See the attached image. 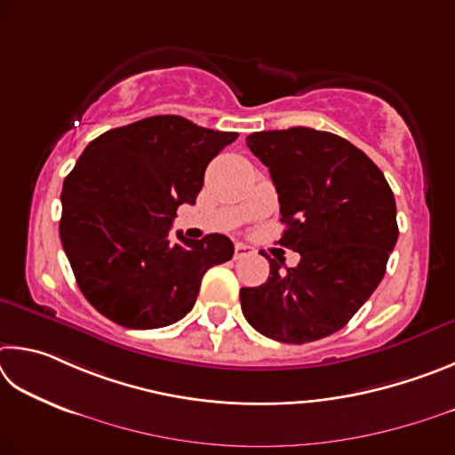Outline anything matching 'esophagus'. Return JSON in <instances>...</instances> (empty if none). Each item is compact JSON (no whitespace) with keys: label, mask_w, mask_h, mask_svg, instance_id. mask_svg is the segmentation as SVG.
Wrapping results in <instances>:
<instances>
[{"label":"esophagus","mask_w":455,"mask_h":455,"mask_svg":"<svg viewBox=\"0 0 455 455\" xmlns=\"http://www.w3.org/2000/svg\"><path fill=\"white\" fill-rule=\"evenodd\" d=\"M248 253H251V248H250V245H245V243H242V242H237V243H235V259H240V258H243V256H248Z\"/></svg>","instance_id":"obj_1"}]
</instances>
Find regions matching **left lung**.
Here are the masks:
<instances>
[{
	"label": "left lung",
	"mask_w": 455,
	"mask_h": 455,
	"mask_svg": "<svg viewBox=\"0 0 455 455\" xmlns=\"http://www.w3.org/2000/svg\"><path fill=\"white\" fill-rule=\"evenodd\" d=\"M245 143L280 199L285 232L277 243L301 256L285 269L269 259L267 282L242 288L245 320L285 344L331 336L386 274L400 234L394 191L379 167L336 133L290 127L256 132Z\"/></svg>",
	"instance_id": "left-lung-1"
}]
</instances>
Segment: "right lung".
I'll return each instance as SVG.
<instances>
[{
  "label": "right lung",
  "instance_id": "1",
  "mask_svg": "<svg viewBox=\"0 0 455 455\" xmlns=\"http://www.w3.org/2000/svg\"><path fill=\"white\" fill-rule=\"evenodd\" d=\"M180 116H154L95 138L63 181L60 237L85 299L108 320L154 330L191 312L204 274L232 259L221 234L170 229L196 204L207 164L235 141Z\"/></svg>",
  "mask_w": 455,
  "mask_h": 455
}]
</instances>
